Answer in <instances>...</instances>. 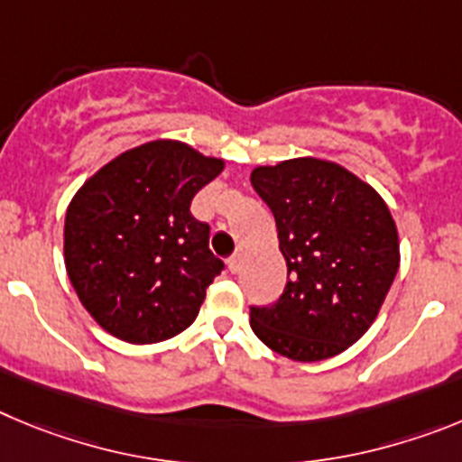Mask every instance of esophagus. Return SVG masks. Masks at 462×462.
<instances>
[{"label":"esophagus","mask_w":462,"mask_h":462,"mask_svg":"<svg viewBox=\"0 0 462 462\" xmlns=\"http://www.w3.org/2000/svg\"><path fill=\"white\" fill-rule=\"evenodd\" d=\"M227 269H230L232 273H236L241 269V255L239 253H235V255L230 257V260H227Z\"/></svg>","instance_id":"obj_1"}]
</instances>
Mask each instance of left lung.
<instances>
[{
    "label": "left lung",
    "mask_w": 462,
    "mask_h": 462,
    "mask_svg": "<svg viewBox=\"0 0 462 462\" xmlns=\"http://www.w3.org/2000/svg\"><path fill=\"white\" fill-rule=\"evenodd\" d=\"M276 218L288 282L269 306H251V329L294 361H322L361 338L398 272V232L375 189L319 159L251 172Z\"/></svg>",
    "instance_id": "obj_1"
}]
</instances>
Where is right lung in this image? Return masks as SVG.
<instances>
[{
  "instance_id": "right-lung-1",
  "label": "right lung",
  "mask_w": 462,
  "mask_h": 462,
  "mask_svg": "<svg viewBox=\"0 0 462 462\" xmlns=\"http://www.w3.org/2000/svg\"><path fill=\"white\" fill-rule=\"evenodd\" d=\"M221 159L153 140L103 165L66 209L64 260L73 290L112 336L135 345L181 334L223 272L209 226L190 214Z\"/></svg>"
}]
</instances>
